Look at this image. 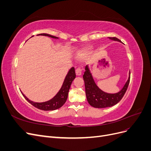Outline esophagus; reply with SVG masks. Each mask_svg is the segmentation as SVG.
I'll list each match as a JSON object with an SVG mask.
<instances>
[{
    "instance_id": "obj_1",
    "label": "esophagus",
    "mask_w": 151,
    "mask_h": 151,
    "mask_svg": "<svg viewBox=\"0 0 151 151\" xmlns=\"http://www.w3.org/2000/svg\"><path fill=\"white\" fill-rule=\"evenodd\" d=\"M76 76H81V74H82V70H81V68L80 67H78L77 68H76Z\"/></svg>"
}]
</instances>
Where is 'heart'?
<instances>
[{
  "label": "heart",
  "instance_id": "b5f03b06",
  "mask_svg": "<svg viewBox=\"0 0 151 151\" xmlns=\"http://www.w3.org/2000/svg\"><path fill=\"white\" fill-rule=\"evenodd\" d=\"M89 53V50H86V51H84V52H83V55H87Z\"/></svg>",
  "mask_w": 151,
  "mask_h": 151
}]
</instances>
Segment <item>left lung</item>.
<instances>
[{
  "mask_svg": "<svg viewBox=\"0 0 151 151\" xmlns=\"http://www.w3.org/2000/svg\"><path fill=\"white\" fill-rule=\"evenodd\" d=\"M113 41L121 42V41L115 37H108ZM130 72H129L128 78L125 85L122 89L116 93H107L104 92L96 84L90 71L89 66L85 67V72L83 75V79L85 84V91L87 100L91 106L97 108H103L111 107L117 104L124 96L130 83Z\"/></svg>",
  "mask_w": 151,
  "mask_h": 151,
  "instance_id": "1",
  "label": "left lung"
}]
</instances>
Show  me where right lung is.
Segmentation results:
<instances>
[{
  "mask_svg": "<svg viewBox=\"0 0 151 151\" xmlns=\"http://www.w3.org/2000/svg\"><path fill=\"white\" fill-rule=\"evenodd\" d=\"M37 36H48V37L54 38V39H58V37H56V36L49 35L47 33L38 34L37 35ZM31 37H33V36H31ZM75 78H76L75 68L74 67H71L69 69V70H68V72H67V74L65 77L64 81H63V83L62 84L60 89L59 90L58 92L53 98L45 102L38 103V102H34L33 101H31L30 99H29L23 93H22V91H21V93L27 101H28L30 104H31L35 107L45 111L55 110V109H57L62 107L65 103L68 97V93L70 89V85L72 83V81H74Z\"/></svg>",
  "mask_w": 151,
  "mask_h": 151,
  "instance_id": "add662e5",
  "label": "right lung"
}]
</instances>
